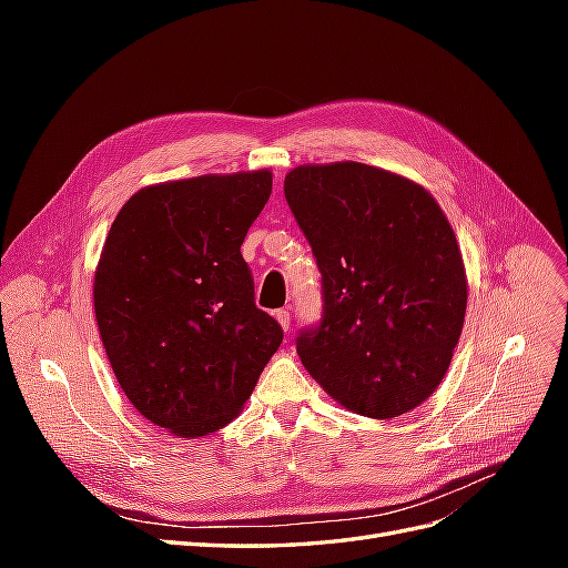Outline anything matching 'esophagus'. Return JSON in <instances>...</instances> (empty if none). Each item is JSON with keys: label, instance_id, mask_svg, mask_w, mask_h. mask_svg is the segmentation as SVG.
<instances>
[{"label": "esophagus", "instance_id": "esophagus-1", "mask_svg": "<svg viewBox=\"0 0 568 568\" xmlns=\"http://www.w3.org/2000/svg\"><path fill=\"white\" fill-rule=\"evenodd\" d=\"M274 317H277V322L282 324V329H291V313L286 311V307H282V311H274Z\"/></svg>", "mask_w": 568, "mask_h": 568}]
</instances>
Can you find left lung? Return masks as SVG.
Segmentation results:
<instances>
[{
	"mask_svg": "<svg viewBox=\"0 0 568 568\" xmlns=\"http://www.w3.org/2000/svg\"><path fill=\"white\" fill-rule=\"evenodd\" d=\"M284 196L322 274V317L296 351L317 384L357 415L422 405L450 367L467 274L436 199L365 163L298 165Z\"/></svg>",
	"mask_w": 568,
	"mask_h": 568,
	"instance_id": "1",
	"label": "left lung"
}]
</instances>
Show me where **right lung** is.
<instances>
[{"mask_svg": "<svg viewBox=\"0 0 568 568\" xmlns=\"http://www.w3.org/2000/svg\"><path fill=\"white\" fill-rule=\"evenodd\" d=\"M270 194V170L203 175L146 186L113 220L94 274L99 334L128 400L170 434L230 424L284 338L242 255Z\"/></svg>", "mask_w": 568, "mask_h": 568, "instance_id": "obj_1", "label": "right lung"}]
</instances>
